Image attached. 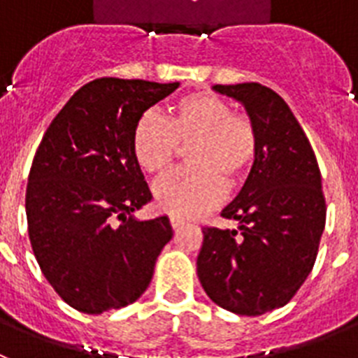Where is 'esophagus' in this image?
Masks as SVG:
<instances>
[{
	"instance_id": "1",
	"label": "esophagus",
	"mask_w": 358,
	"mask_h": 358,
	"mask_svg": "<svg viewBox=\"0 0 358 358\" xmlns=\"http://www.w3.org/2000/svg\"><path fill=\"white\" fill-rule=\"evenodd\" d=\"M169 222H171V227H173V229H180V227L185 224L184 218H178V216H171Z\"/></svg>"
}]
</instances>
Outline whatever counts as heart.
<instances>
[{"label": "heart", "instance_id": "1", "mask_svg": "<svg viewBox=\"0 0 358 358\" xmlns=\"http://www.w3.org/2000/svg\"><path fill=\"white\" fill-rule=\"evenodd\" d=\"M191 167L162 176L152 187L156 207L178 218H196L220 202L225 185L248 176L258 155L253 122L213 92L182 96L165 118L149 109L133 131V155L145 173H162L188 147Z\"/></svg>", "mask_w": 358, "mask_h": 358}]
</instances>
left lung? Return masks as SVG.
Listing matches in <instances>:
<instances>
[{
    "mask_svg": "<svg viewBox=\"0 0 358 358\" xmlns=\"http://www.w3.org/2000/svg\"><path fill=\"white\" fill-rule=\"evenodd\" d=\"M242 101L258 134V155L222 216L238 229L203 227L196 273L207 296L236 315L286 306L317 260L326 198L317 158L287 103L260 83L215 85Z\"/></svg>",
    "mask_w": 358,
    "mask_h": 358,
    "instance_id": "obj_1",
    "label": "left lung"
}]
</instances>
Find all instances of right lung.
Here are the masks:
<instances>
[{
	"mask_svg": "<svg viewBox=\"0 0 358 358\" xmlns=\"http://www.w3.org/2000/svg\"><path fill=\"white\" fill-rule=\"evenodd\" d=\"M178 85L98 78L71 96L41 138L25 194L29 238L45 278L82 313L140 299L173 238L167 216H133L152 198L133 131Z\"/></svg>",
	"mask_w": 358,
	"mask_h": 358,
	"instance_id": "add662e5",
	"label": "right lung"
}]
</instances>
